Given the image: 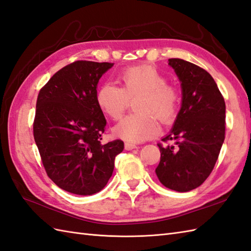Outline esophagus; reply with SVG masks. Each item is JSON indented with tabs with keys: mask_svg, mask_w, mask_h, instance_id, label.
Masks as SVG:
<instances>
[{
	"mask_svg": "<svg viewBox=\"0 0 251 251\" xmlns=\"http://www.w3.org/2000/svg\"><path fill=\"white\" fill-rule=\"evenodd\" d=\"M133 149H137V145L136 144H132V143H125V150L126 151H131Z\"/></svg>",
	"mask_w": 251,
	"mask_h": 251,
	"instance_id": "34e87169",
	"label": "esophagus"
}]
</instances>
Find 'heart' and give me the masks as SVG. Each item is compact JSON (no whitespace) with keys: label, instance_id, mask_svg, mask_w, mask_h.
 Returning a JSON list of instances; mask_svg holds the SVG:
<instances>
[{"label":"heart","instance_id":"obj_1","mask_svg":"<svg viewBox=\"0 0 251 251\" xmlns=\"http://www.w3.org/2000/svg\"><path fill=\"white\" fill-rule=\"evenodd\" d=\"M122 86L104 83L99 87L96 101L103 114L113 121L120 120L129 103L139 96L136 110L115 125L113 136L124 141L138 143L154 137L158 132L157 118L170 124L178 113L180 94L176 85L166 83L165 75L151 65L126 68L120 75Z\"/></svg>","mask_w":251,"mask_h":251}]
</instances>
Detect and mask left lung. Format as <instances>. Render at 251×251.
Returning a JSON list of instances; mask_svg holds the SVG:
<instances>
[{
    "label": "left lung",
    "mask_w": 251,
    "mask_h": 251,
    "mask_svg": "<svg viewBox=\"0 0 251 251\" xmlns=\"http://www.w3.org/2000/svg\"><path fill=\"white\" fill-rule=\"evenodd\" d=\"M180 81L182 107L172 130L162 141L156 176L167 188L186 192L204 182L213 171L226 132V103L205 69L180 59H169Z\"/></svg>",
    "instance_id": "8db88e82"
}]
</instances>
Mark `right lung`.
Returning a JSON list of instances; mask_svg holds the SVG:
<instances>
[{
    "instance_id": "obj_1",
    "label": "right lung",
    "mask_w": 251,
    "mask_h": 251,
    "mask_svg": "<svg viewBox=\"0 0 251 251\" xmlns=\"http://www.w3.org/2000/svg\"><path fill=\"white\" fill-rule=\"evenodd\" d=\"M113 63L75 61L39 91L33 124L45 170L60 188L91 196L107 185L122 140L101 144L106 119L96 101L97 84Z\"/></svg>"
}]
</instances>
